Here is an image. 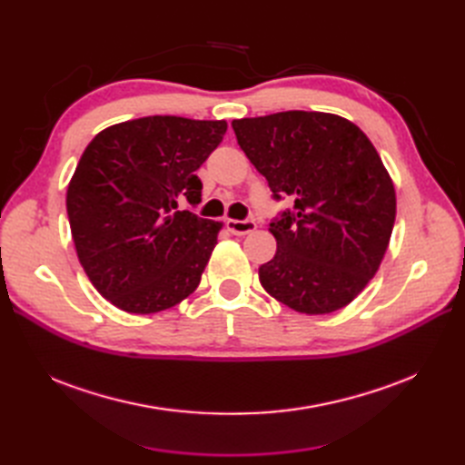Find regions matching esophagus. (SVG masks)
I'll use <instances>...</instances> for the list:
<instances>
[{
  "instance_id": "obj_1",
  "label": "esophagus",
  "mask_w": 465,
  "mask_h": 465,
  "mask_svg": "<svg viewBox=\"0 0 465 465\" xmlns=\"http://www.w3.org/2000/svg\"><path fill=\"white\" fill-rule=\"evenodd\" d=\"M227 229L232 234H248V232H254L256 231V223L252 219H244V221H238V219H229L227 221Z\"/></svg>"
}]
</instances>
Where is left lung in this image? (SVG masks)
Returning a JSON list of instances; mask_svg holds the SVG:
<instances>
[{
    "instance_id": "obj_1",
    "label": "left lung",
    "mask_w": 465,
    "mask_h": 465,
    "mask_svg": "<svg viewBox=\"0 0 465 465\" xmlns=\"http://www.w3.org/2000/svg\"><path fill=\"white\" fill-rule=\"evenodd\" d=\"M236 142L275 200L294 207L270 223L275 256L260 283L302 314H330L378 272L396 221V190L371 139L326 112L289 110L232 120Z\"/></svg>"
}]
</instances>
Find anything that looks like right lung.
<instances>
[{
	"label": "right lung",
	"instance_id": "1",
	"mask_svg": "<svg viewBox=\"0 0 465 465\" xmlns=\"http://www.w3.org/2000/svg\"><path fill=\"white\" fill-rule=\"evenodd\" d=\"M224 120L147 116L94 135L67 186L77 258L120 311L153 314L198 289L223 223L202 202L195 171L223 142Z\"/></svg>",
	"mask_w": 465,
	"mask_h": 465
}]
</instances>
